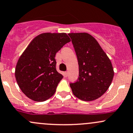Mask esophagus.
Wrapping results in <instances>:
<instances>
[{
  "label": "esophagus",
  "mask_w": 133,
  "mask_h": 133,
  "mask_svg": "<svg viewBox=\"0 0 133 133\" xmlns=\"http://www.w3.org/2000/svg\"><path fill=\"white\" fill-rule=\"evenodd\" d=\"M64 76H65V77H67V76H68V71H65V72H64Z\"/></svg>",
  "instance_id": "obj_1"
}]
</instances>
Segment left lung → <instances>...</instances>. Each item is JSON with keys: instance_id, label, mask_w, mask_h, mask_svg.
Listing matches in <instances>:
<instances>
[{"instance_id": "8db88e82", "label": "left lung", "mask_w": 133, "mask_h": 133, "mask_svg": "<svg viewBox=\"0 0 133 133\" xmlns=\"http://www.w3.org/2000/svg\"><path fill=\"white\" fill-rule=\"evenodd\" d=\"M79 65V78L70 83L73 94L79 99L91 101L104 94L114 76L111 61L98 42L87 33L68 34Z\"/></svg>"}]
</instances>
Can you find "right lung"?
<instances>
[{"label":"right lung","instance_id":"add662e5","mask_svg":"<svg viewBox=\"0 0 133 133\" xmlns=\"http://www.w3.org/2000/svg\"><path fill=\"white\" fill-rule=\"evenodd\" d=\"M70 41L65 33H43L30 42L15 69L18 85L29 98L44 101L55 94L63 78L56 69L55 55Z\"/></svg>","mask_w":133,"mask_h":133}]
</instances>
